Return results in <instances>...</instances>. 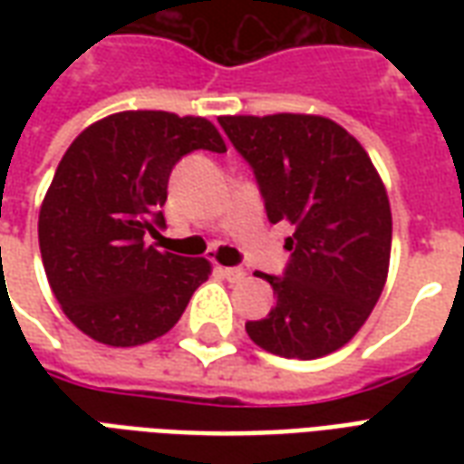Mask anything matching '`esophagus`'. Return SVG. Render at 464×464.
Returning <instances> with one entry per match:
<instances>
[{"label":"esophagus","mask_w":464,"mask_h":464,"mask_svg":"<svg viewBox=\"0 0 464 464\" xmlns=\"http://www.w3.org/2000/svg\"><path fill=\"white\" fill-rule=\"evenodd\" d=\"M221 273H223V278H228L231 283H238L246 278V271H243V268H233V266H223Z\"/></svg>","instance_id":"1"}]
</instances>
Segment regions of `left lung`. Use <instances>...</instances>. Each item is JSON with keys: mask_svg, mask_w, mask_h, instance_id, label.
I'll use <instances>...</instances> for the list:
<instances>
[{"mask_svg": "<svg viewBox=\"0 0 464 464\" xmlns=\"http://www.w3.org/2000/svg\"><path fill=\"white\" fill-rule=\"evenodd\" d=\"M218 123L251 163L268 221L293 226L283 278L261 276L276 305L246 333L281 358H323L362 328L388 281L392 213L382 179L358 139L325 116Z\"/></svg>", "mask_w": 464, "mask_h": 464, "instance_id": "8db88e82", "label": "left lung"}]
</instances>
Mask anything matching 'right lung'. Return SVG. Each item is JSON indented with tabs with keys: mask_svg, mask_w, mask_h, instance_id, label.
Returning <instances> with one entry per match:
<instances>
[{
	"mask_svg": "<svg viewBox=\"0 0 464 464\" xmlns=\"http://www.w3.org/2000/svg\"><path fill=\"white\" fill-rule=\"evenodd\" d=\"M223 153L208 119L119 111L76 136L39 211L46 281L76 328L111 348L161 338L179 323L211 263L156 251L169 176L186 153Z\"/></svg>",
	"mask_w": 464,
	"mask_h": 464,
	"instance_id": "1",
	"label": "right lung"
}]
</instances>
